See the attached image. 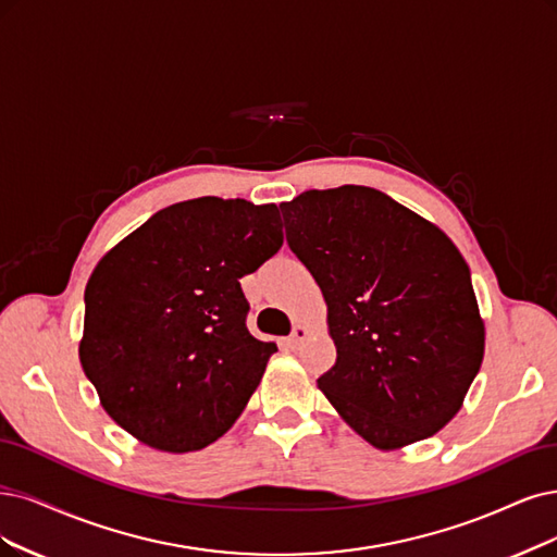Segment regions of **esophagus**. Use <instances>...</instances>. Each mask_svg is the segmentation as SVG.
Here are the masks:
<instances>
[{
	"instance_id": "obj_1",
	"label": "esophagus",
	"mask_w": 557,
	"mask_h": 557,
	"mask_svg": "<svg viewBox=\"0 0 557 557\" xmlns=\"http://www.w3.org/2000/svg\"><path fill=\"white\" fill-rule=\"evenodd\" d=\"M310 327H307V325H302V323H298L296 327H294V335L289 337V344L292 346H298L302 339H307V337H310Z\"/></svg>"
}]
</instances>
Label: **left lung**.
Returning <instances> with one entry per match:
<instances>
[{
    "label": "left lung",
    "instance_id": "8db88e82",
    "mask_svg": "<svg viewBox=\"0 0 557 557\" xmlns=\"http://www.w3.org/2000/svg\"><path fill=\"white\" fill-rule=\"evenodd\" d=\"M286 240L321 286L337 362L317 385L376 449L455 418L484 360L470 268L441 230L364 185L280 203Z\"/></svg>",
    "mask_w": 557,
    "mask_h": 557
}]
</instances>
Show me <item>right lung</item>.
Here are the masks:
<instances>
[{
    "instance_id": "add662e5",
    "label": "right lung",
    "mask_w": 557,
    "mask_h": 557,
    "mask_svg": "<svg viewBox=\"0 0 557 557\" xmlns=\"http://www.w3.org/2000/svg\"><path fill=\"white\" fill-rule=\"evenodd\" d=\"M282 240L275 203L199 197L158 211L100 257L77 354L121 429L185 455L234 426L277 351L247 331L240 277Z\"/></svg>"
}]
</instances>
